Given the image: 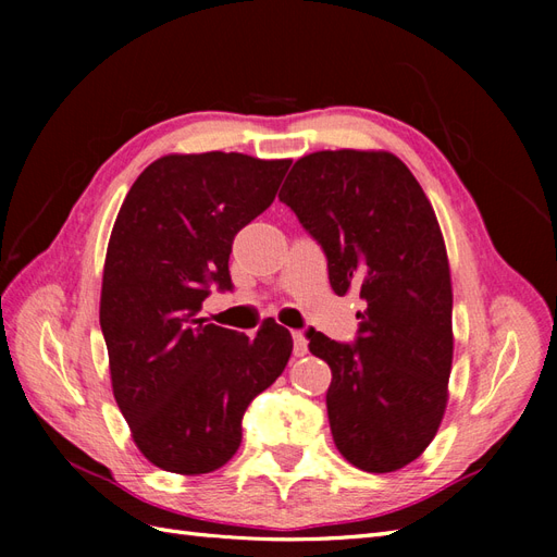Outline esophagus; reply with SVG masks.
I'll return each mask as SVG.
<instances>
[{
  "instance_id": "1",
  "label": "esophagus",
  "mask_w": 557,
  "mask_h": 557,
  "mask_svg": "<svg viewBox=\"0 0 557 557\" xmlns=\"http://www.w3.org/2000/svg\"><path fill=\"white\" fill-rule=\"evenodd\" d=\"M293 342H295V356L297 358H301V356H307V350H309V346H307V336H305V332H293Z\"/></svg>"
}]
</instances>
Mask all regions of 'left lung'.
Masks as SVG:
<instances>
[{
	"mask_svg": "<svg viewBox=\"0 0 557 557\" xmlns=\"http://www.w3.org/2000/svg\"><path fill=\"white\" fill-rule=\"evenodd\" d=\"M278 199L323 248L332 290L367 307L352 344L307 332L309 350L332 369L334 444L362 471H397L430 446L448 401L453 293L434 209L385 150L299 158Z\"/></svg>",
	"mask_w": 557,
	"mask_h": 557,
	"instance_id": "left-lung-1",
	"label": "left lung"
}]
</instances>
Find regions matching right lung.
<instances>
[{
	"label": "right lung",
	"mask_w": 557,
	"mask_h": 557,
	"mask_svg": "<svg viewBox=\"0 0 557 557\" xmlns=\"http://www.w3.org/2000/svg\"><path fill=\"white\" fill-rule=\"evenodd\" d=\"M288 166L221 150L164 156L117 211L99 325L117 409L164 471L223 467L242 444L248 404L290 360L293 336L272 318L256 339L197 318L211 285L232 290V242L272 205Z\"/></svg>",
	"instance_id": "obj_1"
}]
</instances>
